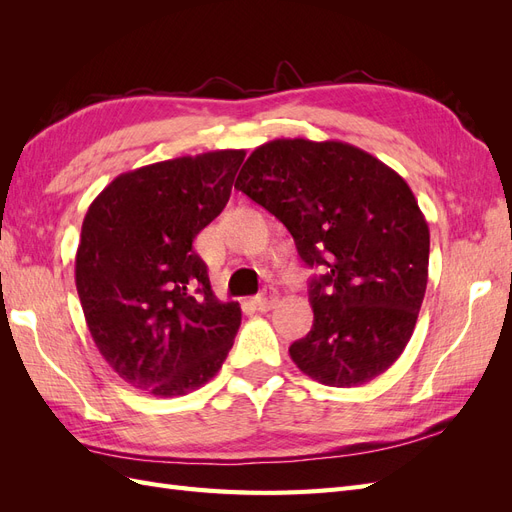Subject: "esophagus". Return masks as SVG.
Listing matches in <instances>:
<instances>
[{
  "mask_svg": "<svg viewBox=\"0 0 512 512\" xmlns=\"http://www.w3.org/2000/svg\"><path fill=\"white\" fill-rule=\"evenodd\" d=\"M254 303H256V307L260 309V312H269V309L275 307V303H277L275 288H265V290H262L258 297L254 299Z\"/></svg>",
  "mask_w": 512,
  "mask_h": 512,
  "instance_id": "34e87169",
  "label": "esophagus"
}]
</instances>
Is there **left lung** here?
<instances>
[{"instance_id":"obj_1","label":"left lung","mask_w":512,"mask_h":512,"mask_svg":"<svg viewBox=\"0 0 512 512\" xmlns=\"http://www.w3.org/2000/svg\"><path fill=\"white\" fill-rule=\"evenodd\" d=\"M235 188L280 220L307 267L312 331L290 346L327 386H361L408 346L427 288L429 228L408 183L367 151L305 138L260 145Z\"/></svg>"}]
</instances>
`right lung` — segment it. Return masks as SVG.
Masks as SVG:
<instances>
[{
  "label": "right lung",
  "instance_id": "1",
  "mask_svg": "<svg viewBox=\"0 0 512 512\" xmlns=\"http://www.w3.org/2000/svg\"><path fill=\"white\" fill-rule=\"evenodd\" d=\"M243 149L130 170L91 203L76 290L96 348L117 376L156 397L185 395L222 367L239 303L211 290L196 235L226 207Z\"/></svg>",
  "mask_w": 512,
  "mask_h": 512
}]
</instances>
